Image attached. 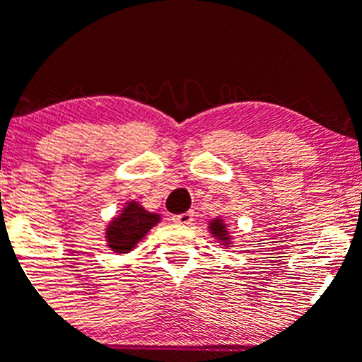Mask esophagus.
Returning a JSON list of instances; mask_svg holds the SVG:
<instances>
[{"instance_id":"1","label":"esophagus","mask_w":362,"mask_h":362,"mask_svg":"<svg viewBox=\"0 0 362 362\" xmlns=\"http://www.w3.org/2000/svg\"><path fill=\"white\" fill-rule=\"evenodd\" d=\"M171 219H173V223H177V224H191L192 221H194V214L192 212L177 214V216H173Z\"/></svg>"}]
</instances>
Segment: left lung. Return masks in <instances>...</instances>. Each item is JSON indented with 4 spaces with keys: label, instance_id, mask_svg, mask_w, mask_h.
I'll return each mask as SVG.
<instances>
[{
    "label": "left lung",
    "instance_id": "left-lung-1",
    "mask_svg": "<svg viewBox=\"0 0 362 362\" xmlns=\"http://www.w3.org/2000/svg\"><path fill=\"white\" fill-rule=\"evenodd\" d=\"M210 231H212V233L216 235L219 240H223V242L230 240V238H228V235H226L228 233L226 228H224L223 221H221V219H216V221H212V223H210Z\"/></svg>",
    "mask_w": 362,
    "mask_h": 362
}]
</instances>
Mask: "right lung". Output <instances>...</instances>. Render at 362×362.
<instances>
[{
  "label": "right lung",
  "instance_id": "obj_1",
  "mask_svg": "<svg viewBox=\"0 0 362 362\" xmlns=\"http://www.w3.org/2000/svg\"><path fill=\"white\" fill-rule=\"evenodd\" d=\"M159 223V216L146 212L136 202H131L120 216L107 226V242L117 252L131 251L152 226Z\"/></svg>",
  "mask_w": 362,
  "mask_h": 362
}]
</instances>
